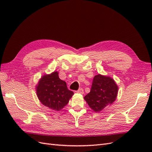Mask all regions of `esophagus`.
Here are the masks:
<instances>
[{
  "label": "esophagus",
  "instance_id": "1",
  "mask_svg": "<svg viewBox=\"0 0 152 152\" xmlns=\"http://www.w3.org/2000/svg\"><path fill=\"white\" fill-rule=\"evenodd\" d=\"M77 93H79V94H84V90H83V89H82V88H80L79 90L77 91Z\"/></svg>",
  "mask_w": 152,
  "mask_h": 152
}]
</instances>
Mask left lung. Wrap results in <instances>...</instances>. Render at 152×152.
Listing matches in <instances>:
<instances>
[{"label":"left lung","mask_w":152,"mask_h":152,"mask_svg":"<svg viewBox=\"0 0 152 152\" xmlns=\"http://www.w3.org/2000/svg\"><path fill=\"white\" fill-rule=\"evenodd\" d=\"M118 86L111 77L98 74L95 75L90 93L84 96L89 107L95 112H99L117 98Z\"/></svg>","instance_id":"obj_1"}]
</instances>
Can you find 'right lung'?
<instances>
[{
  "label": "right lung",
  "instance_id": "1",
  "mask_svg": "<svg viewBox=\"0 0 152 152\" xmlns=\"http://www.w3.org/2000/svg\"><path fill=\"white\" fill-rule=\"evenodd\" d=\"M36 91L41 103L55 111L65 107L73 94V91L68 90L66 82L59 79L58 72L41 77Z\"/></svg>",
  "mask_w": 152,
  "mask_h": 152
}]
</instances>
